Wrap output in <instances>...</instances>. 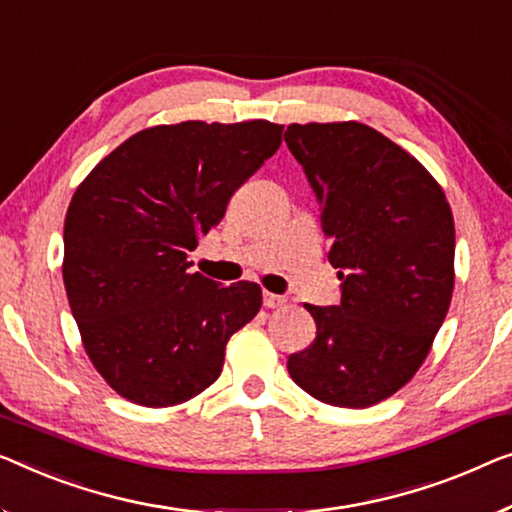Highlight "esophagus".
Listing matches in <instances>:
<instances>
[{"instance_id": "esophagus-1", "label": "esophagus", "mask_w": 512, "mask_h": 512, "mask_svg": "<svg viewBox=\"0 0 512 512\" xmlns=\"http://www.w3.org/2000/svg\"><path fill=\"white\" fill-rule=\"evenodd\" d=\"M264 305L266 308H280V305H285V296L264 292Z\"/></svg>"}]
</instances>
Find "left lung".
I'll list each match as a JSON object with an SVG mask.
<instances>
[{"mask_svg": "<svg viewBox=\"0 0 512 512\" xmlns=\"http://www.w3.org/2000/svg\"><path fill=\"white\" fill-rule=\"evenodd\" d=\"M285 142L322 207L340 303L305 305L317 338L287 361L305 393L365 409L391 398L430 354L455 282V225L432 174L375 128L292 124Z\"/></svg>", "mask_w": 512, "mask_h": 512, "instance_id": "1", "label": "left lung"}]
</instances>
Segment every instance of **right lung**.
Returning <instances> with one entry per match:
<instances>
[{"mask_svg":"<svg viewBox=\"0 0 512 512\" xmlns=\"http://www.w3.org/2000/svg\"><path fill=\"white\" fill-rule=\"evenodd\" d=\"M280 142L282 126L264 119L154 126L75 190L64 287L87 356L121 398L174 407L220 377L227 340L262 308V289L193 273L188 253Z\"/></svg>","mask_w":512,"mask_h":512,"instance_id":"obj_1","label":"right lung"}]
</instances>
